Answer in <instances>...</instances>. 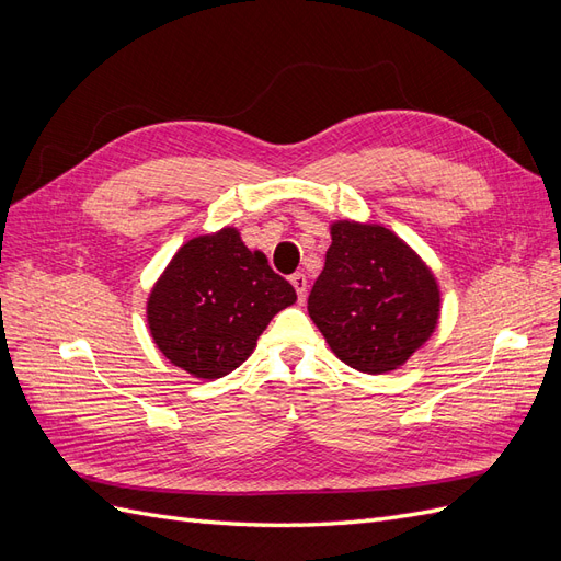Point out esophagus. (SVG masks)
Segmentation results:
<instances>
[{"mask_svg":"<svg viewBox=\"0 0 561 561\" xmlns=\"http://www.w3.org/2000/svg\"><path fill=\"white\" fill-rule=\"evenodd\" d=\"M290 283L295 285V290H297V299H299V301L307 299V290H309L307 276H304V274H293V276H290Z\"/></svg>","mask_w":561,"mask_h":561,"instance_id":"esophagus-1","label":"esophagus"}]
</instances>
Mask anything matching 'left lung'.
Listing matches in <instances>:
<instances>
[{
	"label": "left lung",
	"instance_id": "8db88e82",
	"mask_svg": "<svg viewBox=\"0 0 561 561\" xmlns=\"http://www.w3.org/2000/svg\"><path fill=\"white\" fill-rule=\"evenodd\" d=\"M309 316L339 360L365 375L400 367L437 325L439 290L428 266L393 231L336 222Z\"/></svg>",
	"mask_w": 561,
	"mask_h": 561
}]
</instances>
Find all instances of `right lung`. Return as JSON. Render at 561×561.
Masks as SVG:
<instances>
[{
	"label": "right lung",
	"mask_w": 561,
	"mask_h": 561,
	"mask_svg": "<svg viewBox=\"0 0 561 561\" xmlns=\"http://www.w3.org/2000/svg\"><path fill=\"white\" fill-rule=\"evenodd\" d=\"M295 287L243 245L236 229L184 243L147 301L157 346L198 379L239 367L278 311L295 304Z\"/></svg>",
	"instance_id": "add662e5"
}]
</instances>
